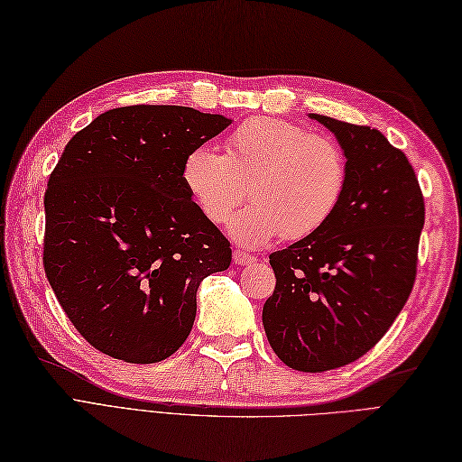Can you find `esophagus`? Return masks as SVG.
I'll return each mask as SVG.
<instances>
[{
  "label": "esophagus",
  "instance_id": "esophagus-1",
  "mask_svg": "<svg viewBox=\"0 0 462 462\" xmlns=\"http://www.w3.org/2000/svg\"><path fill=\"white\" fill-rule=\"evenodd\" d=\"M254 256H251L248 253H245V251H235L233 253V262L235 264H239V266H248V264H254Z\"/></svg>",
  "mask_w": 462,
  "mask_h": 462
}]
</instances>
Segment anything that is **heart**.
Returning a JSON list of instances; mask_svg holds the SVG:
<instances>
[{"mask_svg": "<svg viewBox=\"0 0 462 462\" xmlns=\"http://www.w3.org/2000/svg\"><path fill=\"white\" fill-rule=\"evenodd\" d=\"M182 182L206 219L227 223L231 239L248 248L282 235L299 241L317 233L338 209L347 184V159L330 135L309 134L278 118H253L226 140V153L209 145L190 149Z\"/></svg>", "mask_w": 462, "mask_h": 462, "instance_id": "obj_1", "label": "heart"}]
</instances>
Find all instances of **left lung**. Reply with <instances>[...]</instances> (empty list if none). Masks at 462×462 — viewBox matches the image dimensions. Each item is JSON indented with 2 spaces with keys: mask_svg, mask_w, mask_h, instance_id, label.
I'll list each match as a JSON object with an SVG mask.
<instances>
[{
  "mask_svg": "<svg viewBox=\"0 0 462 462\" xmlns=\"http://www.w3.org/2000/svg\"><path fill=\"white\" fill-rule=\"evenodd\" d=\"M347 159V184L324 226L270 254L276 290L262 309L285 365L322 373L375 346L414 288L423 196L406 155L369 126L309 115Z\"/></svg>",
  "mask_w": 462,
  "mask_h": 462,
  "instance_id": "obj_1",
  "label": "left lung"
}]
</instances>
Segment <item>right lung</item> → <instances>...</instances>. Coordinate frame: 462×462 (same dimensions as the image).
I'll return each mask as SVG.
<instances>
[{"instance_id": "obj_1", "label": "right lung", "mask_w": 462, "mask_h": 462, "mask_svg": "<svg viewBox=\"0 0 462 462\" xmlns=\"http://www.w3.org/2000/svg\"><path fill=\"white\" fill-rule=\"evenodd\" d=\"M231 124L190 106L103 112L68 142L44 194V272L98 352L157 364L189 338L196 291L229 241L182 182L190 149Z\"/></svg>"}]
</instances>
